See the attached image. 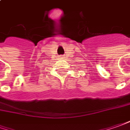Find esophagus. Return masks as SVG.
Returning <instances> with one entry per match:
<instances>
[{"label": "esophagus", "mask_w": 130, "mask_h": 130, "mask_svg": "<svg viewBox=\"0 0 130 130\" xmlns=\"http://www.w3.org/2000/svg\"><path fill=\"white\" fill-rule=\"evenodd\" d=\"M60 56V58H63V56H61H61Z\"/></svg>", "instance_id": "34e87169"}]
</instances>
